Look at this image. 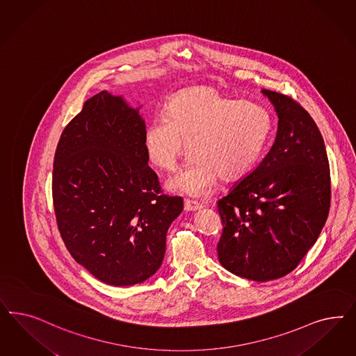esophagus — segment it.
Here are the masks:
<instances>
[{"instance_id": "esophagus-1", "label": "esophagus", "mask_w": 356, "mask_h": 356, "mask_svg": "<svg viewBox=\"0 0 356 356\" xmlns=\"http://www.w3.org/2000/svg\"><path fill=\"white\" fill-rule=\"evenodd\" d=\"M202 204H199L195 200H191V199H184V209L186 211H196V209H200Z\"/></svg>"}]
</instances>
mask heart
Listing matches in <instances>:
<instances>
[{
  "label": "heart",
  "instance_id": "b5f03b06",
  "mask_svg": "<svg viewBox=\"0 0 356 356\" xmlns=\"http://www.w3.org/2000/svg\"><path fill=\"white\" fill-rule=\"evenodd\" d=\"M270 132L271 119L264 106L200 85L174 94L162 116L145 127L143 143L150 162L165 172L177 169L187 145L193 156L172 186L202 195L218 177L230 182L250 172Z\"/></svg>",
  "mask_w": 356,
  "mask_h": 356
}]
</instances>
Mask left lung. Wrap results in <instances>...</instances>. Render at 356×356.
<instances>
[{"label":"left lung","mask_w":356,"mask_h":356,"mask_svg":"<svg viewBox=\"0 0 356 356\" xmlns=\"http://www.w3.org/2000/svg\"><path fill=\"white\" fill-rule=\"evenodd\" d=\"M277 115L264 161L218 202V261L234 275L267 282L295 270L317 241L332 182L321 132L293 98L264 89Z\"/></svg>","instance_id":"8db88e82"}]
</instances>
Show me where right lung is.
Returning <instances> with one entry per match:
<instances>
[{
	"mask_svg": "<svg viewBox=\"0 0 356 356\" xmlns=\"http://www.w3.org/2000/svg\"><path fill=\"white\" fill-rule=\"evenodd\" d=\"M144 129L138 110L104 90L64 128L54 160L61 238L77 264L116 287L143 283L160 268L166 232L184 209L181 196L160 194Z\"/></svg>",
	"mask_w": 356,
	"mask_h": 356,
	"instance_id": "obj_1",
	"label": "right lung"
}]
</instances>
